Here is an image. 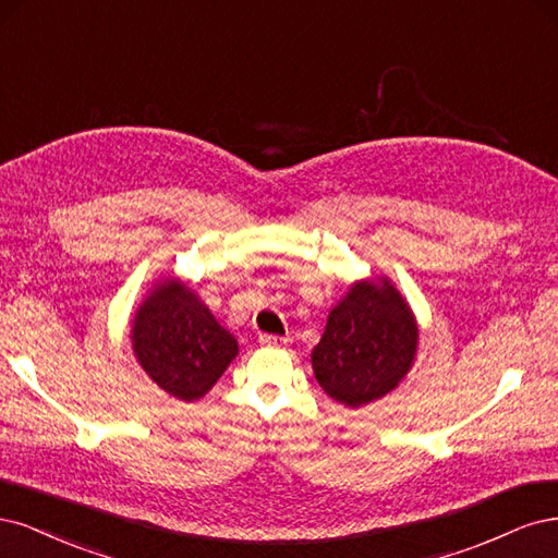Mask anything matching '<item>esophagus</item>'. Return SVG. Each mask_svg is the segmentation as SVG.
<instances>
[{
	"instance_id": "esophagus-1",
	"label": "esophagus",
	"mask_w": 558,
	"mask_h": 558,
	"mask_svg": "<svg viewBox=\"0 0 558 558\" xmlns=\"http://www.w3.org/2000/svg\"><path fill=\"white\" fill-rule=\"evenodd\" d=\"M287 340H290V338H284V336H271V333H262V336H259V343L266 345V348H282V345H287Z\"/></svg>"
}]
</instances>
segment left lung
<instances>
[{"label":"left lung","mask_w":558,"mask_h":558,"mask_svg":"<svg viewBox=\"0 0 558 558\" xmlns=\"http://www.w3.org/2000/svg\"><path fill=\"white\" fill-rule=\"evenodd\" d=\"M415 350V317L399 292L389 282H359L331 311L313 371L331 399L359 408L399 385Z\"/></svg>","instance_id":"left-lung-1"}]
</instances>
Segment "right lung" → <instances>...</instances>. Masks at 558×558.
Returning <instances> with one entry per match:
<instances>
[{
  "label": "right lung",
  "mask_w": 558,
  "mask_h": 558,
  "mask_svg": "<svg viewBox=\"0 0 558 558\" xmlns=\"http://www.w3.org/2000/svg\"><path fill=\"white\" fill-rule=\"evenodd\" d=\"M132 343L153 383L183 401L202 399L239 352L233 336L175 280L159 284L141 305Z\"/></svg>",
  "instance_id": "obj_1"
}]
</instances>
